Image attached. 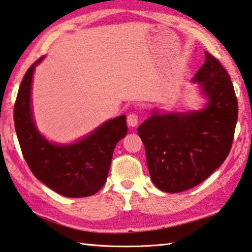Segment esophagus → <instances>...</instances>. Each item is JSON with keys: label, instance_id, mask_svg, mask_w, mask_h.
I'll return each instance as SVG.
<instances>
[{"label": "esophagus", "instance_id": "1", "mask_svg": "<svg viewBox=\"0 0 252 252\" xmlns=\"http://www.w3.org/2000/svg\"><path fill=\"white\" fill-rule=\"evenodd\" d=\"M138 121H139V117H138L137 114L130 113V114L127 115V124H128L129 126L135 127L138 124Z\"/></svg>", "mask_w": 252, "mask_h": 252}]
</instances>
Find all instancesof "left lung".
Here are the masks:
<instances>
[{"instance_id":"8db88e82","label":"left lung","mask_w":252,"mask_h":252,"mask_svg":"<svg viewBox=\"0 0 252 252\" xmlns=\"http://www.w3.org/2000/svg\"><path fill=\"white\" fill-rule=\"evenodd\" d=\"M193 78L209 98L203 110L159 115L137 128L155 187L179 193L203 182L224 162L232 146L238 100L229 73L208 51Z\"/></svg>"}]
</instances>
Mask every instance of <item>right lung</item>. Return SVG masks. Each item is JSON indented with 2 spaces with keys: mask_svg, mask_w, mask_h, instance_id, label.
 <instances>
[{
  "mask_svg": "<svg viewBox=\"0 0 252 252\" xmlns=\"http://www.w3.org/2000/svg\"><path fill=\"white\" fill-rule=\"evenodd\" d=\"M27 70L14 104V126L23 158L36 179L68 197L93 195L106 183L115 146L127 134L126 116L110 119L71 145L49 143L36 130L31 113L34 65Z\"/></svg>",
  "mask_w": 252,
  "mask_h": 252,
  "instance_id": "right-lung-1",
  "label": "right lung"
}]
</instances>
